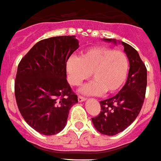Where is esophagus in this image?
I'll use <instances>...</instances> for the list:
<instances>
[{
	"label": "esophagus",
	"instance_id": "34e87169",
	"mask_svg": "<svg viewBox=\"0 0 161 161\" xmlns=\"http://www.w3.org/2000/svg\"><path fill=\"white\" fill-rule=\"evenodd\" d=\"M78 102H83V101H85L87 99H86V98H84V97H83V96H78Z\"/></svg>",
	"mask_w": 161,
	"mask_h": 161
}]
</instances>
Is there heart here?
<instances>
[{
  "label": "heart",
  "mask_w": 161,
  "mask_h": 161,
  "mask_svg": "<svg viewBox=\"0 0 161 161\" xmlns=\"http://www.w3.org/2000/svg\"><path fill=\"white\" fill-rule=\"evenodd\" d=\"M68 81L73 86L80 85L93 76L94 80L84 85L81 93L96 95L106 92L113 94L124 84L129 72L127 54L106 46L90 48L80 58L71 56L67 61Z\"/></svg>",
  "instance_id": "1"
}]
</instances>
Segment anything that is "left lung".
Here are the masks:
<instances>
[{
  "mask_svg": "<svg viewBox=\"0 0 161 161\" xmlns=\"http://www.w3.org/2000/svg\"><path fill=\"white\" fill-rule=\"evenodd\" d=\"M106 42L116 40L104 39ZM129 60V72L123 88L115 96L100 101L101 111L92 118L95 129L107 136L124 131L137 118L143 106L147 87V69L138 51L127 43L121 42Z\"/></svg>",
  "mask_w": 161,
  "mask_h": 161,
  "instance_id": "left-lung-1",
  "label": "left lung"
}]
</instances>
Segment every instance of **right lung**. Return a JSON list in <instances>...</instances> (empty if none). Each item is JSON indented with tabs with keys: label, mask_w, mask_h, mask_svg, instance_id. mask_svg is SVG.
Returning <instances> with one entry per match:
<instances>
[{
	"label": "right lung",
	"mask_w": 161,
	"mask_h": 161,
	"mask_svg": "<svg viewBox=\"0 0 161 161\" xmlns=\"http://www.w3.org/2000/svg\"><path fill=\"white\" fill-rule=\"evenodd\" d=\"M79 47L75 35L40 40L22 58L15 81L18 110L27 123L43 135H54L67 124L78 103L67 80V61Z\"/></svg>",
	"instance_id": "add662e5"
}]
</instances>
